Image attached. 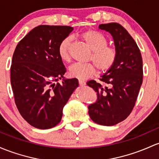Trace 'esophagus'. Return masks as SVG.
<instances>
[{
  "mask_svg": "<svg viewBox=\"0 0 159 159\" xmlns=\"http://www.w3.org/2000/svg\"><path fill=\"white\" fill-rule=\"evenodd\" d=\"M79 84H80V86H83L86 85V83H85L84 81H83V80H79Z\"/></svg>",
  "mask_w": 159,
  "mask_h": 159,
  "instance_id": "obj_1",
  "label": "esophagus"
}]
</instances>
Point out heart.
<instances>
[{"mask_svg": "<svg viewBox=\"0 0 159 159\" xmlns=\"http://www.w3.org/2000/svg\"><path fill=\"white\" fill-rule=\"evenodd\" d=\"M80 38L92 51L89 60L93 63L74 64L69 68L71 77L79 80H86L96 72V66L100 72L105 73L113 67L117 58L116 48L108 46V41L101 32L95 30H88L80 35ZM71 39L66 37L61 40L58 45V55L62 61L68 62L70 60V48Z\"/></svg>", "mask_w": 159, "mask_h": 159, "instance_id": "1", "label": "heart"}]
</instances>
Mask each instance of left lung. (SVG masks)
Returning <instances> with one entry per match:
<instances>
[{"label":"left lung","instance_id":"obj_1","mask_svg":"<svg viewBox=\"0 0 159 159\" xmlns=\"http://www.w3.org/2000/svg\"><path fill=\"white\" fill-rule=\"evenodd\" d=\"M98 28L113 36L117 58L100 78L104 85L95 80L86 83L98 95L97 102L88 107L89 114L96 124L113 126L125 120L135 106L143 83V59L134 39L120 24H101Z\"/></svg>","mask_w":159,"mask_h":159}]
</instances>
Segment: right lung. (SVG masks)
Masks as SVG:
<instances>
[{"mask_svg": "<svg viewBox=\"0 0 159 159\" xmlns=\"http://www.w3.org/2000/svg\"><path fill=\"white\" fill-rule=\"evenodd\" d=\"M73 29L41 25L16 45L12 59L11 83L22 117L38 129H50L62 118L63 107L79 86L77 79L64 80L66 73L58 45Z\"/></svg>", "mask_w": 159, "mask_h": 159, "instance_id": "add662e5", "label": "right lung"}]
</instances>
